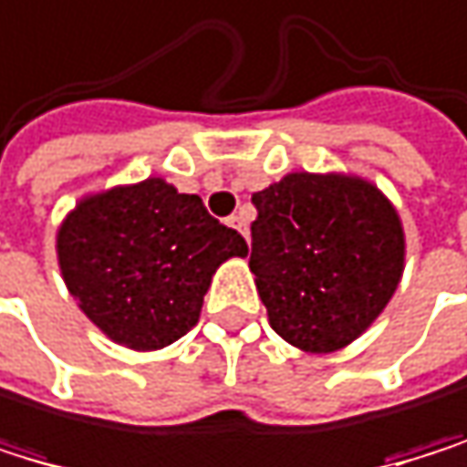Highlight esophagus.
<instances>
[{"instance_id": "esophagus-1", "label": "esophagus", "mask_w": 467, "mask_h": 467, "mask_svg": "<svg viewBox=\"0 0 467 467\" xmlns=\"http://www.w3.org/2000/svg\"><path fill=\"white\" fill-rule=\"evenodd\" d=\"M228 225H231L234 231H239V234H242V236L247 239V217H244L242 212H239V214H234V217L228 220Z\"/></svg>"}]
</instances>
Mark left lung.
Returning <instances> with one entry per match:
<instances>
[{"instance_id":"1","label":"left lung","mask_w":467,"mask_h":467,"mask_svg":"<svg viewBox=\"0 0 467 467\" xmlns=\"http://www.w3.org/2000/svg\"><path fill=\"white\" fill-rule=\"evenodd\" d=\"M250 270L270 326L309 354L357 339L404 270V231L384 194L342 175L292 172L253 194Z\"/></svg>"}]
</instances>
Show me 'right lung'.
<instances>
[{
	"label": "right lung",
	"mask_w": 467,
	"mask_h": 467,
	"mask_svg": "<svg viewBox=\"0 0 467 467\" xmlns=\"http://www.w3.org/2000/svg\"><path fill=\"white\" fill-rule=\"evenodd\" d=\"M244 253L242 234L161 178L83 200L57 231L68 292L94 326L136 351L181 339L217 267Z\"/></svg>",
	"instance_id": "add662e5"
}]
</instances>
